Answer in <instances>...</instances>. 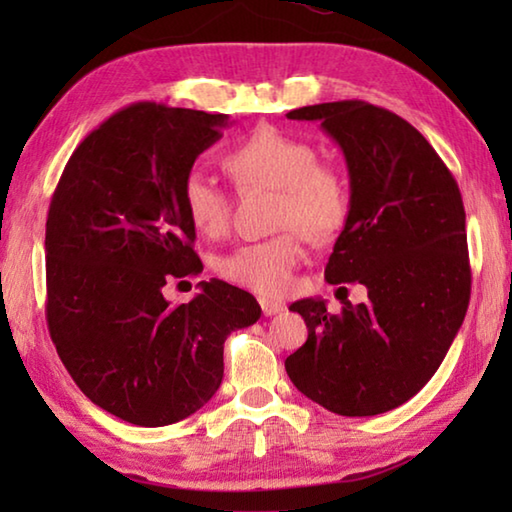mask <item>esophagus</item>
<instances>
[{
	"label": "esophagus",
	"mask_w": 512,
	"mask_h": 512,
	"mask_svg": "<svg viewBox=\"0 0 512 512\" xmlns=\"http://www.w3.org/2000/svg\"><path fill=\"white\" fill-rule=\"evenodd\" d=\"M259 307H262L264 316H275V314H280V311H284V302L259 298Z\"/></svg>",
	"instance_id": "34e87169"
}]
</instances>
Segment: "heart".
Masks as SVG:
<instances>
[{
    "instance_id": "obj_1",
    "label": "heart",
    "mask_w": 512,
    "mask_h": 512,
    "mask_svg": "<svg viewBox=\"0 0 512 512\" xmlns=\"http://www.w3.org/2000/svg\"><path fill=\"white\" fill-rule=\"evenodd\" d=\"M223 167L241 192L275 189L273 225L287 228L271 239L244 244L219 259V275L259 296H284L302 259V239L332 241L350 214V187L343 173L320 162L302 137L257 128L223 158ZM183 210L192 228L219 239L230 225V198L203 173H189L183 183Z\"/></svg>"
}]
</instances>
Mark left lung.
<instances>
[{"instance_id":"left-lung-1","label":"left lung","mask_w":512,"mask_h":512,"mask_svg":"<svg viewBox=\"0 0 512 512\" xmlns=\"http://www.w3.org/2000/svg\"><path fill=\"white\" fill-rule=\"evenodd\" d=\"M287 117L320 121L345 155L350 214L325 280L363 284L368 300H343L341 314L320 298L293 302L309 336L284 368L327 411L386 413L433 377L470 305L461 192L433 146L391 110L332 101Z\"/></svg>"}]
</instances>
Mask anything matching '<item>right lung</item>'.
<instances>
[{"instance_id":"add662e5","label":"right lung","mask_w":512,"mask_h":512,"mask_svg":"<svg viewBox=\"0 0 512 512\" xmlns=\"http://www.w3.org/2000/svg\"><path fill=\"white\" fill-rule=\"evenodd\" d=\"M228 115L140 101L76 146L49 203L47 325L85 397L140 427L212 400L223 343L262 316L248 291L201 282L187 305L162 289L203 271L183 183Z\"/></svg>"}]
</instances>
